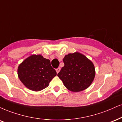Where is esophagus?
<instances>
[{
  "instance_id": "esophagus-1",
  "label": "esophagus",
  "mask_w": 122,
  "mask_h": 122,
  "mask_svg": "<svg viewBox=\"0 0 122 122\" xmlns=\"http://www.w3.org/2000/svg\"><path fill=\"white\" fill-rule=\"evenodd\" d=\"M60 71V68H57V69H56V72H57V73H59Z\"/></svg>"
}]
</instances>
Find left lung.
Masks as SVG:
<instances>
[{
    "mask_svg": "<svg viewBox=\"0 0 122 122\" xmlns=\"http://www.w3.org/2000/svg\"><path fill=\"white\" fill-rule=\"evenodd\" d=\"M64 66L57 76L69 90L79 92L86 89L93 82L95 75L93 63L79 52L65 55Z\"/></svg>",
    "mask_w": 122,
    "mask_h": 122,
    "instance_id": "obj_1",
    "label": "left lung"
}]
</instances>
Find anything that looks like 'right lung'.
<instances>
[{
    "label": "right lung",
    "instance_id": "1",
    "mask_svg": "<svg viewBox=\"0 0 122 122\" xmlns=\"http://www.w3.org/2000/svg\"><path fill=\"white\" fill-rule=\"evenodd\" d=\"M19 78L25 87L39 92L49 86L57 75L49 60L41 55H33L24 60L17 69Z\"/></svg>",
    "mask_w": 122,
    "mask_h": 122
}]
</instances>
